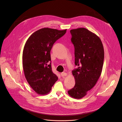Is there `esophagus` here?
<instances>
[{
	"label": "esophagus",
	"instance_id": "obj_1",
	"mask_svg": "<svg viewBox=\"0 0 122 122\" xmlns=\"http://www.w3.org/2000/svg\"><path fill=\"white\" fill-rule=\"evenodd\" d=\"M67 75V74L66 73V72H62V73H61V76H62V77L66 76Z\"/></svg>",
	"mask_w": 122,
	"mask_h": 122
}]
</instances>
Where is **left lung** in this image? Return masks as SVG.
<instances>
[{
	"label": "left lung",
	"mask_w": 122,
	"mask_h": 122,
	"mask_svg": "<svg viewBox=\"0 0 122 122\" xmlns=\"http://www.w3.org/2000/svg\"><path fill=\"white\" fill-rule=\"evenodd\" d=\"M75 49V65L72 71L75 84L67 91L71 97L80 99L96 85L102 72L104 58L103 46L100 38L85 28L70 31Z\"/></svg>",
	"instance_id": "left-lung-1"
}]
</instances>
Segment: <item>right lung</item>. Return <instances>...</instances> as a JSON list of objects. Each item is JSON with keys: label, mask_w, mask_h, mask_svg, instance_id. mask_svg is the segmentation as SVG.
<instances>
[{"label": "right lung", "mask_w": 122, "mask_h": 122, "mask_svg": "<svg viewBox=\"0 0 122 122\" xmlns=\"http://www.w3.org/2000/svg\"><path fill=\"white\" fill-rule=\"evenodd\" d=\"M43 28L33 33L27 40L23 52V66L25 77L38 94H48L58 77L52 71L50 52L55 42L66 33Z\"/></svg>", "instance_id": "add662e5"}]
</instances>
